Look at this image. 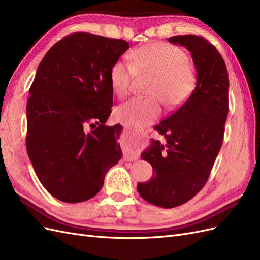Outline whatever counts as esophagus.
Here are the masks:
<instances>
[{
	"mask_svg": "<svg viewBox=\"0 0 260 260\" xmlns=\"http://www.w3.org/2000/svg\"><path fill=\"white\" fill-rule=\"evenodd\" d=\"M146 137H147V133L146 132H141L140 135H139V139H141V141H144L145 139H146ZM138 158V155H135V156H132V157H130V160H133V159H137Z\"/></svg>",
	"mask_w": 260,
	"mask_h": 260,
	"instance_id": "obj_1",
	"label": "esophagus"
}]
</instances>
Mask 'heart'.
<instances>
[{"instance_id": "obj_1", "label": "heart", "mask_w": 260, "mask_h": 260, "mask_svg": "<svg viewBox=\"0 0 260 260\" xmlns=\"http://www.w3.org/2000/svg\"><path fill=\"white\" fill-rule=\"evenodd\" d=\"M131 64L117 60L111 69V85L118 98L127 96L137 74L154 76L148 90L149 99H132L118 106V121L142 128L161 114V103L169 109L180 107L191 95L196 84L195 70L187 62L186 54L172 44L156 42L132 51Z\"/></svg>"}]
</instances>
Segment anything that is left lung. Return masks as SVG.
<instances>
[{
    "label": "left lung",
    "mask_w": 260,
    "mask_h": 260,
    "mask_svg": "<svg viewBox=\"0 0 260 260\" xmlns=\"http://www.w3.org/2000/svg\"><path fill=\"white\" fill-rule=\"evenodd\" d=\"M168 41L191 52L196 86L177 111L155 127L165 143L152 139L141 155L152 165L153 176L138 183V192L162 208L182 205L205 185L222 145L229 111V77L215 46L194 35L175 36Z\"/></svg>",
    "instance_id": "8db88e82"
}]
</instances>
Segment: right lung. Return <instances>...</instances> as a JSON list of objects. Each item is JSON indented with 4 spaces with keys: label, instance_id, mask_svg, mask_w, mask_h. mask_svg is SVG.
Here are the masks:
<instances>
[{
    "label": "right lung",
    "instance_id": "right-lung-1",
    "mask_svg": "<svg viewBox=\"0 0 260 260\" xmlns=\"http://www.w3.org/2000/svg\"><path fill=\"white\" fill-rule=\"evenodd\" d=\"M129 43L76 32L55 43L39 65L27 102V153L37 177L65 203L95 196L122 153L112 113L111 69Z\"/></svg>",
    "mask_w": 260,
    "mask_h": 260
}]
</instances>
